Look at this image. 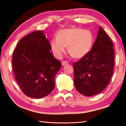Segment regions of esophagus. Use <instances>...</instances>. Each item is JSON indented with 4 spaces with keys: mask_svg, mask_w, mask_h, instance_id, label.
Returning <instances> with one entry per match:
<instances>
[{
    "mask_svg": "<svg viewBox=\"0 0 126 126\" xmlns=\"http://www.w3.org/2000/svg\"><path fill=\"white\" fill-rule=\"evenodd\" d=\"M68 63V62L67 61H62V64L63 65H66V64H67Z\"/></svg>",
    "mask_w": 126,
    "mask_h": 126,
    "instance_id": "34e87169",
    "label": "esophagus"
}]
</instances>
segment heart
<instances>
[{
    "label": "heart",
    "instance_id": "heart-1",
    "mask_svg": "<svg viewBox=\"0 0 126 126\" xmlns=\"http://www.w3.org/2000/svg\"><path fill=\"white\" fill-rule=\"evenodd\" d=\"M93 34L89 30L72 27L60 30L57 38L51 39L50 47L54 56L61 58L68 47L71 57L79 59L85 56L91 50L93 44Z\"/></svg>",
    "mask_w": 126,
    "mask_h": 126
}]
</instances>
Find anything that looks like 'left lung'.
<instances>
[{"label":"left lung","mask_w":126,"mask_h":126,"mask_svg":"<svg viewBox=\"0 0 126 126\" xmlns=\"http://www.w3.org/2000/svg\"><path fill=\"white\" fill-rule=\"evenodd\" d=\"M73 65L75 87L81 94L95 95L109 84L113 74L114 50L111 39L101 27L92 49Z\"/></svg>","instance_id":"1"}]
</instances>
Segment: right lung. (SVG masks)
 Segmentation results:
<instances>
[{
    "label": "right lung",
    "mask_w": 126,
    "mask_h": 126,
    "mask_svg": "<svg viewBox=\"0 0 126 126\" xmlns=\"http://www.w3.org/2000/svg\"><path fill=\"white\" fill-rule=\"evenodd\" d=\"M51 49L41 31L23 37L15 48L13 72L22 92L28 97L42 98L54 89L55 75L62 64L52 55Z\"/></svg>",
    "instance_id": "right-lung-1"
}]
</instances>
